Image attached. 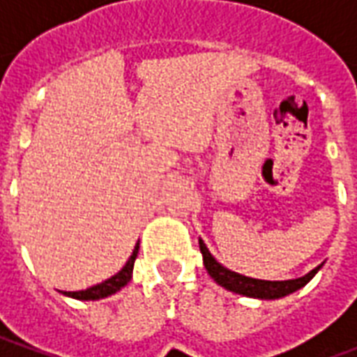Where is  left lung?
I'll return each instance as SVG.
<instances>
[{"label":"left lung","instance_id":"8db88e82","mask_svg":"<svg viewBox=\"0 0 357 357\" xmlns=\"http://www.w3.org/2000/svg\"><path fill=\"white\" fill-rule=\"evenodd\" d=\"M199 247L202 252V262L204 268L208 271V275L216 281L220 287H224L227 291L235 292V294H243L248 298H260V300H277L283 298L287 294H292L298 289H302L304 284H307L314 275L321 269V266L314 268L306 275L298 277V279H289V281H264V279H255V277L241 275L237 271L227 269L224 264H220L210 255L208 247L204 245V241L199 239Z\"/></svg>","mask_w":357,"mask_h":357}]
</instances>
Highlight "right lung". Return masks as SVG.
I'll return each instance as SVG.
<instances>
[{"instance_id":"add662e5","label":"right lung","mask_w":357,"mask_h":357,"mask_svg":"<svg viewBox=\"0 0 357 357\" xmlns=\"http://www.w3.org/2000/svg\"><path fill=\"white\" fill-rule=\"evenodd\" d=\"M137 252H139V243H137V247L133 248L132 256L128 258V262L124 264V268L120 269L116 275L109 277V279H105L102 283L93 284V287H89L86 291H63V294L76 300H101L110 296V294H114V292H118L122 287H126V284L130 283V279H132L133 273V262H135V258H137Z\"/></svg>"}]
</instances>
